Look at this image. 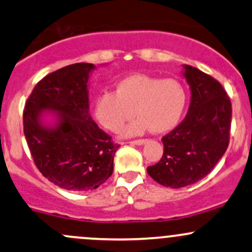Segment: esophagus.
Returning <instances> with one entry per match:
<instances>
[{
  "mask_svg": "<svg viewBox=\"0 0 252 252\" xmlns=\"http://www.w3.org/2000/svg\"><path fill=\"white\" fill-rule=\"evenodd\" d=\"M146 142H147V140H135V141H131V142H129V143H130V145L142 146V145H145Z\"/></svg>",
  "mask_w": 252,
  "mask_h": 252,
  "instance_id": "1",
  "label": "esophagus"
}]
</instances>
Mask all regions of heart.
<instances>
[{
    "label": "heart",
    "instance_id": "heart-1",
    "mask_svg": "<svg viewBox=\"0 0 252 252\" xmlns=\"http://www.w3.org/2000/svg\"><path fill=\"white\" fill-rule=\"evenodd\" d=\"M185 105V90L177 80L132 74L116 84L115 93L96 96L93 113L100 126L117 132L135 112L139 118L124 129L126 136L140 135L148 129L161 134L179 123Z\"/></svg>",
    "mask_w": 252,
    "mask_h": 252
}]
</instances>
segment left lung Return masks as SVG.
I'll list each match as a JSON object with an SVG mask.
<instances>
[{"mask_svg": "<svg viewBox=\"0 0 252 252\" xmlns=\"http://www.w3.org/2000/svg\"><path fill=\"white\" fill-rule=\"evenodd\" d=\"M190 87V105L184 121L161 139L164 154L148 175L172 189L201 181L213 170L227 149L232 106L219 82L208 74L183 64Z\"/></svg>", "mask_w": 252, "mask_h": 252, "instance_id": "1", "label": "left lung"}]
</instances>
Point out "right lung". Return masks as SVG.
<instances>
[{
    "instance_id": "1",
    "label": "right lung",
    "mask_w": 252,
    "mask_h": 252,
    "mask_svg": "<svg viewBox=\"0 0 252 252\" xmlns=\"http://www.w3.org/2000/svg\"><path fill=\"white\" fill-rule=\"evenodd\" d=\"M95 68L75 63L49 74L25 106L24 134L38 170L69 191L100 187L112 175L120 147L90 113L88 80Z\"/></svg>"
}]
</instances>
